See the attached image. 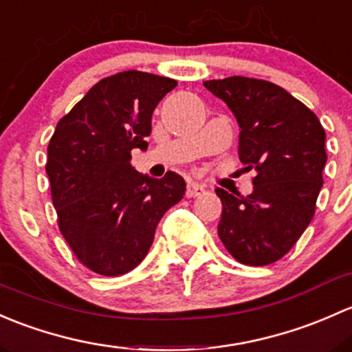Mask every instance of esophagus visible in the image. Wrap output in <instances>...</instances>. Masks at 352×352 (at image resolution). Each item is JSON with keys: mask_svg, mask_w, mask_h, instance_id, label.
<instances>
[{"mask_svg": "<svg viewBox=\"0 0 352 352\" xmlns=\"http://www.w3.org/2000/svg\"><path fill=\"white\" fill-rule=\"evenodd\" d=\"M205 193V186L198 183H188L186 186V197L188 198H195V197H200V195Z\"/></svg>", "mask_w": 352, "mask_h": 352, "instance_id": "esophagus-1", "label": "esophagus"}]
</instances>
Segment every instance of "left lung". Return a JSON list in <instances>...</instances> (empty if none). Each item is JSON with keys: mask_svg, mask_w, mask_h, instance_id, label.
<instances>
[{"mask_svg": "<svg viewBox=\"0 0 352 352\" xmlns=\"http://www.w3.org/2000/svg\"><path fill=\"white\" fill-rule=\"evenodd\" d=\"M237 118L239 157L254 169V191L234 197L222 188L219 237L234 259L266 266L281 259L314 219L327 162L317 115L281 86L230 76L203 82Z\"/></svg>", "mask_w": 352, "mask_h": 352, "instance_id": "obj_1", "label": "left lung"}]
</instances>
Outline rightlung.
Here are the masks:
<instances>
[{"label": "right lung", "instance_id": "obj_1", "mask_svg": "<svg viewBox=\"0 0 352 352\" xmlns=\"http://www.w3.org/2000/svg\"><path fill=\"white\" fill-rule=\"evenodd\" d=\"M176 85L142 71L101 79L60 118L47 147L59 229L79 263L101 276L142 263L159 220L186 190L176 173L154 179L130 164L132 149H147L152 113Z\"/></svg>", "mask_w": 352, "mask_h": 352}]
</instances>
